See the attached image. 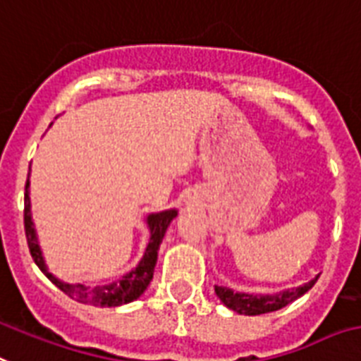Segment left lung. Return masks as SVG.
Segmentation results:
<instances>
[{
	"instance_id": "left-lung-1",
	"label": "left lung",
	"mask_w": 361,
	"mask_h": 361,
	"mask_svg": "<svg viewBox=\"0 0 361 361\" xmlns=\"http://www.w3.org/2000/svg\"><path fill=\"white\" fill-rule=\"evenodd\" d=\"M317 278L312 282L304 283V286L297 287V289H289V291H282L278 295H248V293H233L228 287L215 286L216 297L221 298L224 306H228L233 312L241 313V315H262V313L276 312L282 310L283 306L291 304L293 300H297L298 297H302L304 293H307L315 286Z\"/></svg>"
}]
</instances>
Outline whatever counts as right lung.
<instances>
[{
  "label": "right lung",
  "instance_id": "right-lung-1",
  "mask_svg": "<svg viewBox=\"0 0 361 361\" xmlns=\"http://www.w3.org/2000/svg\"><path fill=\"white\" fill-rule=\"evenodd\" d=\"M29 180L25 183V196H23V228H25V239H27V247L31 252V257L33 262L37 263V267L46 274V276L55 283V286L68 295L70 298H74L81 304H89V306H102V307H113V306H122V304H128L135 298H139L142 293L146 291L148 283L152 282L154 278V269L155 263H157V252H159L161 241L165 237V231L169 228V224L172 222V219H176L178 211L169 209L161 211V213H152L146 221H148V226H150V243L146 247L145 256L140 259V263L135 267L133 271L124 274V276L116 280L113 283H107V286H85V283H63L59 282L57 278L48 272L46 269V263H44L42 252L38 247L37 233H35L33 221H31V202H29Z\"/></svg>",
  "mask_w": 361,
  "mask_h": 361
}]
</instances>
